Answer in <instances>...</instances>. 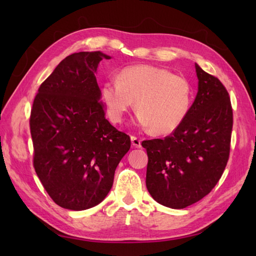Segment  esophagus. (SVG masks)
<instances>
[{
  "instance_id": "esophagus-1",
  "label": "esophagus",
  "mask_w": 256,
  "mask_h": 256,
  "mask_svg": "<svg viewBox=\"0 0 256 256\" xmlns=\"http://www.w3.org/2000/svg\"><path fill=\"white\" fill-rule=\"evenodd\" d=\"M131 143H132V145L136 147V148H140L141 147V140L134 136H131Z\"/></svg>"
}]
</instances>
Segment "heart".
I'll use <instances>...</instances> for the list:
<instances>
[{"label":"heart","instance_id":"b5f03b06","mask_svg":"<svg viewBox=\"0 0 256 256\" xmlns=\"http://www.w3.org/2000/svg\"><path fill=\"white\" fill-rule=\"evenodd\" d=\"M192 98L187 79L152 65L125 67L118 80H106L102 88V99L113 122H120L136 100V124L160 136L182 126L191 110Z\"/></svg>","mask_w":256,"mask_h":256}]
</instances>
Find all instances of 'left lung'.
I'll return each mask as SVG.
<instances>
[{
    "instance_id": "left-lung-1",
    "label": "left lung",
    "mask_w": 256,
    "mask_h": 256,
    "mask_svg": "<svg viewBox=\"0 0 256 256\" xmlns=\"http://www.w3.org/2000/svg\"><path fill=\"white\" fill-rule=\"evenodd\" d=\"M198 94L182 126L164 140L143 141L146 187L159 204L182 209L202 200L226 166L233 110L226 88L196 64Z\"/></svg>"
}]
</instances>
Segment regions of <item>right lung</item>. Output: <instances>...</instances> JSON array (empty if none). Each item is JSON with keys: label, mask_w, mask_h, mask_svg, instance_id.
<instances>
[{"label": "right lung", "mask_w": 256, "mask_h": 256, "mask_svg": "<svg viewBox=\"0 0 256 256\" xmlns=\"http://www.w3.org/2000/svg\"><path fill=\"white\" fill-rule=\"evenodd\" d=\"M106 54L65 58L38 88L30 118L35 172L58 206L84 210L102 203L130 148V138L106 118L96 70Z\"/></svg>", "instance_id": "add662e5"}]
</instances>
